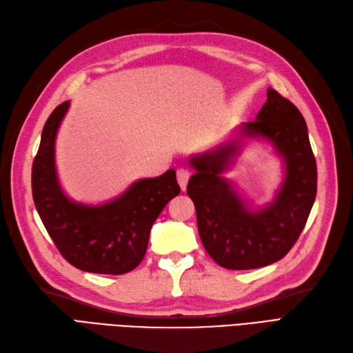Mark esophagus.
Returning <instances> with one entry per match:
<instances>
[{"mask_svg":"<svg viewBox=\"0 0 353 353\" xmlns=\"http://www.w3.org/2000/svg\"><path fill=\"white\" fill-rule=\"evenodd\" d=\"M190 176H191V170L188 168L176 169V179H178V184L183 191L187 188V183H188Z\"/></svg>","mask_w":353,"mask_h":353,"instance_id":"1","label":"esophagus"}]
</instances>
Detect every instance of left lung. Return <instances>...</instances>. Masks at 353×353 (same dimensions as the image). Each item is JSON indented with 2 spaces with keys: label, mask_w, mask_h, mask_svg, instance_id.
Here are the masks:
<instances>
[{
  "label": "left lung",
  "mask_w": 353,
  "mask_h": 353,
  "mask_svg": "<svg viewBox=\"0 0 353 353\" xmlns=\"http://www.w3.org/2000/svg\"><path fill=\"white\" fill-rule=\"evenodd\" d=\"M244 134H262L274 143L288 163V176L271 207L249 212L220 176ZM197 172L187 194L197 213V228L210 258L227 270H254L283 259L301 236L316 196V162L307 128L296 105L275 90L256 121L243 132L190 162Z\"/></svg>",
  "instance_id": "8db88e82"
}]
</instances>
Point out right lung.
I'll return each mask as SVG.
<instances>
[{
    "label": "right lung",
    "instance_id": "right-lung-1",
    "mask_svg": "<svg viewBox=\"0 0 353 353\" xmlns=\"http://www.w3.org/2000/svg\"><path fill=\"white\" fill-rule=\"evenodd\" d=\"M69 108L59 104L48 116L32 163V196L56 248L74 268L121 275L141 263L150 230L166 203L179 194L175 170L140 179L108 205H77L61 193L54 168L57 128Z\"/></svg>",
    "mask_w": 353,
    "mask_h": 353
}]
</instances>
